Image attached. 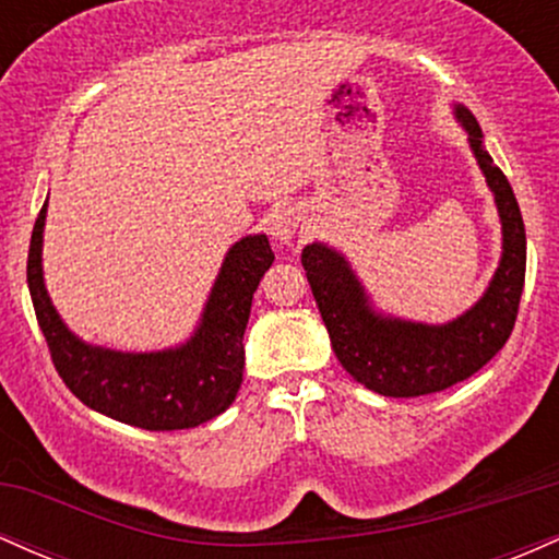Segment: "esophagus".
<instances>
[{
    "label": "esophagus",
    "instance_id": "obj_1",
    "mask_svg": "<svg viewBox=\"0 0 559 559\" xmlns=\"http://www.w3.org/2000/svg\"><path fill=\"white\" fill-rule=\"evenodd\" d=\"M265 226H267V234H271V239L286 243L294 239V234H297L299 213L292 207V204H281V207H275L267 213Z\"/></svg>",
    "mask_w": 559,
    "mask_h": 559
}]
</instances>
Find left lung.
<instances>
[{"instance_id":"8db88e82","label":"left lung","mask_w":559,"mask_h":559,"mask_svg":"<svg viewBox=\"0 0 559 559\" xmlns=\"http://www.w3.org/2000/svg\"><path fill=\"white\" fill-rule=\"evenodd\" d=\"M467 133L502 223V254L476 305L447 323L404 320L378 310L352 262L336 247L312 241L301 249L320 318L346 373L383 396H423L478 373L510 338L525 281V228L504 173L484 146L478 120L463 105L452 107Z\"/></svg>"}]
</instances>
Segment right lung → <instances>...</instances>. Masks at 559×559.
Masks as SVG:
<instances>
[{
    "instance_id": "right-lung-1",
    "label": "right lung",
    "mask_w": 559,
    "mask_h": 559,
    "mask_svg": "<svg viewBox=\"0 0 559 559\" xmlns=\"http://www.w3.org/2000/svg\"><path fill=\"white\" fill-rule=\"evenodd\" d=\"M47 204L31 234L28 292L66 386L86 407L144 431H181L226 413L241 386V338L252 297L275 260L267 236H243L228 249L186 342L155 352H120L75 336L49 299L41 265Z\"/></svg>"
}]
</instances>
